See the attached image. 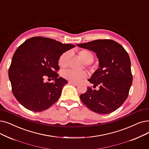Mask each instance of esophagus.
<instances>
[{"label":"esophagus","mask_w":149,"mask_h":149,"mask_svg":"<svg viewBox=\"0 0 149 149\" xmlns=\"http://www.w3.org/2000/svg\"><path fill=\"white\" fill-rule=\"evenodd\" d=\"M69 83L72 84V85H79L78 83H76V82H74V81H69Z\"/></svg>","instance_id":"esophagus-1"}]
</instances>
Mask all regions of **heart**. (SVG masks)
I'll use <instances>...</instances> for the list:
<instances>
[{
    "instance_id": "b5f03b06",
    "label": "heart",
    "mask_w": 149,
    "mask_h": 149,
    "mask_svg": "<svg viewBox=\"0 0 149 149\" xmlns=\"http://www.w3.org/2000/svg\"><path fill=\"white\" fill-rule=\"evenodd\" d=\"M81 58L87 64L92 63L94 60V55L91 52L88 50H82L78 52ZM70 53L69 52L64 53L60 57L58 61L59 65L61 68H66L68 66L70 58ZM64 77L71 81L77 82L82 79L88 77V73L86 71H77L72 69H68L64 72Z\"/></svg>"
}]
</instances>
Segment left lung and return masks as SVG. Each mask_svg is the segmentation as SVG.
<instances>
[{"label": "left lung", "mask_w": 149, "mask_h": 149, "mask_svg": "<svg viewBox=\"0 0 149 149\" xmlns=\"http://www.w3.org/2000/svg\"><path fill=\"white\" fill-rule=\"evenodd\" d=\"M81 48L96 54L99 69L88 80L93 87L80 95L82 102L91 110L98 114L111 113L127 99L132 84L130 57L120 44L111 40H97L77 44Z\"/></svg>", "instance_id": "obj_1"}]
</instances>
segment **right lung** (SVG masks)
<instances>
[{
	"instance_id": "right-lung-1",
	"label": "right lung",
	"mask_w": 149,
	"mask_h": 149,
	"mask_svg": "<svg viewBox=\"0 0 149 149\" xmlns=\"http://www.w3.org/2000/svg\"><path fill=\"white\" fill-rule=\"evenodd\" d=\"M75 47L53 39L33 37L19 46L8 70L12 91L17 100L30 111L40 112L55 103L67 80L58 77V60L65 52ZM53 78L52 83L45 79Z\"/></svg>"
}]
</instances>
